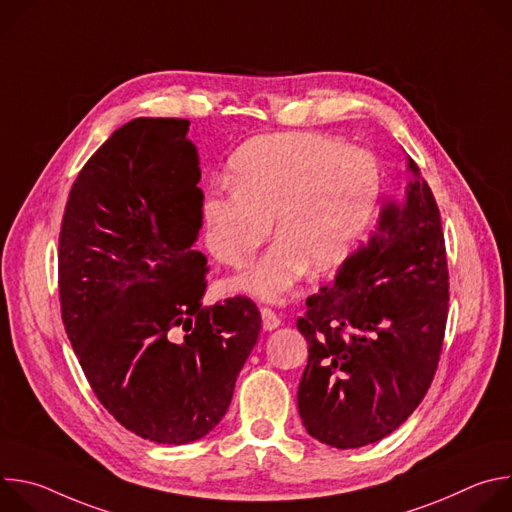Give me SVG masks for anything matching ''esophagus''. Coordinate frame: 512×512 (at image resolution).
Masks as SVG:
<instances>
[{
	"instance_id": "obj_1",
	"label": "esophagus",
	"mask_w": 512,
	"mask_h": 512,
	"mask_svg": "<svg viewBox=\"0 0 512 512\" xmlns=\"http://www.w3.org/2000/svg\"><path fill=\"white\" fill-rule=\"evenodd\" d=\"M261 320L265 330H275L281 324V318L271 308H261Z\"/></svg>"
}]
</instances>
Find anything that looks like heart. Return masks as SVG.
<instances>
[{
	"label": "heart",
	"instance_id": "obj_1",
	"mask_svg": "<svg viewBox=\"0 0 512 512\" xmlns=\"http://www.w3.org/2000/svg\"><path fill=\"white\" fill-rule=\"evenodd\" d=\"M233 182L206 196V243L216 261L243 267L269 237V251L231 289L277 302L308 271L342 263L367 233L381 192L379 162L322 133H277L233 158Z\"/></svg>",
	"mask_w": 512,
	"mask_h": 512
}]
</instances>
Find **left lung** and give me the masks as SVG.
<instances>
[{
    "mask_svg": "<svg viewBox=\"0 0 512 512\" xmlns=\"http://www.w3.org/2000/svg\"><path fill=\"white\" fill-rule=\"evenodd\" d=\"M413 182L389 200L369 243L310 296L298 330L310 356L298 409L318 442L350 450L383 440L423 401L440 362L450 275L442 216L409 158Z\"/></svg>",
    "mask_w": 512,
    "mask_h": 512,
    "instance_id": "8db88e82",
    "label": "left lung"
}]
</instances>
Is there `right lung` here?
Wrapping results in <instances>:
<instances>
[{
  "label": "right lung",
  "instance_id": "obj_1",
  "mask_svg": "<svg viewBox=\"0 0 512 512\" xmlns=\"http://www.w3.org/2000/svg\"><path fill=\"white\" fill-rule=\"evenodd\" d=\"M188 125L137 117L113 131L72 184L58 237L62 322L93 393L125 429L174 446L223 419L261 330L245 296L202 306Z\"/></svg>",
  "mask_w": 512,
  "mask_h": 512
}]
</instances>
